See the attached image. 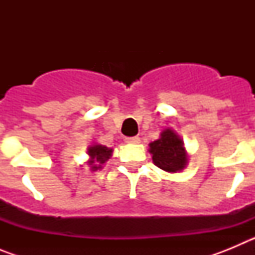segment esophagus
I'll return each mask as SVG.
<instances>
[{"instance_id": "1", "label": "esophagus", "mask_w": 255, "mask_h": 255, "mask_svg": "<svg viewBox=\"0 0 255 255\" xmlns=\"http://www.w3.org/2000/svg\"><path fill=\"white\" fill-rule=\"evenodd\" d=\"M125 140L126 143H130V144L140 143V138H139V136H129V138H126Z\"/></svg>"}]
</instances>
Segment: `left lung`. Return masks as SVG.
Masks as SVG:
<instances>
[{"label":"left lung","instance_id":"1","mask_svg":"<svg viewBox=\"0 0 255 255\" xmlns=\"http://www.w3.org/2000/svg\"><path fill=\"white\" fill-rule=\"evenodd\" d=\"M153 163L168 173L181 172L189 162L184 141L171 128L162 130L159 139L149 143Z\"/></svg>","mask_w":255,"mask_h":255}]
</instances>
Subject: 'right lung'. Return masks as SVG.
I'll return each instance as SVG.
<instances>
[{"instance_id": "right-lung-1", "label": "right lung", "mask_w": 255, "mask_h": 255, "mask_svg": "<svg viewBox=\"0 0 255 255\" xmlns=\"http://www.w3.org/2000/svg\"><path fill=\"white\" fill-rule=\"evenodd\" d=\"M112 152H114L112 148L93 143L88 147V155H89V159L87 161L88 166L91 167L92 171L102 170L103 164L112 157Z\"/></svg>"}]
</instances>
